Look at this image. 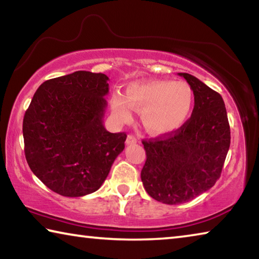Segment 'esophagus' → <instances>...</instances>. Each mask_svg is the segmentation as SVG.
Returning <instances> with one entry per match:
<instances>
[{
	"label": "esophagus",
	"instance_id": "esophagus-1",
	"mask_svg": "<svg viewBox=\"0 0 259 259\" xmlns=\"http://www.w3.org/2000/svg\"><path fill=\"white\" fill-rule=\"evenodd\" d=\"M125 143H126V145H131V144H136V143H137V138H136L134 135H128V137H126Z\"/></svg>",
	"mask_w": 259,
	"mask_h": 259
}]
</instances>
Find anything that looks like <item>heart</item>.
Wrapping results in <instances>:
<instances>
[{
    "instance_id": "1",
    "label": "heart",
    "mask_w": 259,
    "mask_h": 259,
    "mask_svg": "<svg viewBox=\"0 0 259 259\" xmlns=\"http://www.w3.org/2000/svg\"><path fill=\"white\" fill-rule=\"evenodd\" d=\"M194 106V94L184 81L155 80L136 83L126 89L125 97L113 94L111 109L120 122H128L133 108L142 112L148 133L156 136L172 134L186 123Z\"/></svg>"
}]
</instances>
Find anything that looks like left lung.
I'll use <instances>...</instances> for the list:
<instances>
[{"mask_svg": "<svg viewBox=\"0 0 259 259\" xmlns=\"http://www.w3.org/2000/svg\"><path fill=\"white\" fill-rule=\"evenodd\" d=\"M178 75L194 94L191 117L172 134L143 140V185L148 195L165 204L185 203L210 190L221 177L231 144L222 96L191 74Z\"/></svg>", "mask_w": 259, "mask_h": 259, "instance_id": "8db88e82", "label": "left lung"}]
</instances>
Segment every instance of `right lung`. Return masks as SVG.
Here are the masks:
<instances>
[{"label": "right lung", "mask_w": 259, "mask_h": 259, "mask_svg": "<svg viewBox=\"0 0 259 259\" xmlns=\"http://www.w3.org/2000/svg\"><path fill=\"white\" fill-rule=\"evenodd\" d=\"M108 77L77 71L43 82L23 121L25 156L40 181L76 198L103 185L126 135L111 134L103 119Z\"/></svg>", "instance_id": "1"}]
</instances>
